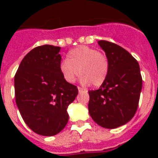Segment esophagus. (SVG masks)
I'll list each match as a JSON object with an SVG mask.
<instances>
[{
	"instance_id": "1",
	"label": "esophagus",
	"mask_w": 158,
	"mask_h": 158,
	"mask_svg": "<svg viewBox=\"0 0 158 158\" xmlns=\"http://www.w3.org/2000/svg\"><path fill=\"white\" fill-rule=\"evenodd\" d=\"M78 89H79V93H81V92L86 91V89H83V88H80V87H78Z\"/></svg>"
}]
</instances>
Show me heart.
I'll use <instances>...</instances> for the list:
<instances>
[{"instance_id": "b5f03b06", "label": "heart", "mask_w": 158, "mask_h": 158, "mask_svg": "<svg viewBox=\"0 0 158 158\" xmlns=\"http://www.w3.org/2000/svg\"><path fill=\"white\" fill-rule=\"evenodd\" d=\"M60 70L68 83H74L81 74L83 84L92 83L94 86H100L107 78L109 61L104 53L80 46L69 52L67 59L60 64Z\"/></svg>"}]
</instances>
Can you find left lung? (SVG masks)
Listing matches in <instances>:
<instances>
[{
    "instance_id": "8db88e82",
    "label": "left lung",
    "mask_w": 158,
    "mask_h": 158,
    "mask_svg": "<svg viewBox=\"0 0 158 158\" xmlns=\"http://www.w3.org/2000/svg\"><path fill=\"white\" fill-rule=\"evenodd\" d=\"M109 61L106 79L99 89L90 90L89 111L102 127L115 129L135 115L142 89L139 64L124 48L107 41H98Z\"/></svg>"
}]
</instances>
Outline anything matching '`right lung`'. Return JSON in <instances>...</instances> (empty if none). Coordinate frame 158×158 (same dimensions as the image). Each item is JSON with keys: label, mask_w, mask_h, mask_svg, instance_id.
Returning <instances> with one entry per match:
<instances>
[{"label": "right lung", "mask_w": 158, "mask_h": 158, "mask_svg": "<svg viewBox=\"0 0 158 158\" xmlns=\"http://www.w3.org/2000/svg\"><path fill=\"white\" fill-rule=\"evenodd\" d=\"M60 48L39 46L22 60L15 75V102L21 116L33 132L53 136L66 125L68 106L78 95L76 86L63 78Z\"/></svg>", "instance_id": "right-lung-1"}]
</instances>
